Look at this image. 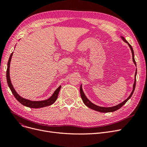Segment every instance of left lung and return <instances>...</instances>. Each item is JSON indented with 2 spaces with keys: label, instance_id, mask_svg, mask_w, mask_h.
<instances>
[{
  "label": "left lung",
  "instance_id": "8db88e82",
  "mask_svg": "<svg viewBox=\"0 0 147 147\" xmlns=\"http://www.w3.org/2000/svg\"><path fill=\"white\" fill-rule=\"evenodd\" d=\"M121 38L123 39V40L125 42H126L127 43H128V42L126 41V40L123 37H121ZM129 46L131 50V51H132V59H133V62H134V64L136 65V63L135 61V59H134V51H133V49L131 47V45H130L129 43H128ZM136 74H137V69H136V74H135V81H134V85H133V90H132V91L131 92V94H130V96L128 97V98L126 99L125 100L123 101V102H121V104H119L116 106H114V107H99V106H97L94 104H92L91 102H90V100H89L87 97H86V96L84 95V92L83 91V90H82V85L80 86V94H81V97H82V99L84 102V104H85L88 107L90 108L92 110H94L96 111H97V112H102V113H107V112H115V111H116L117 110H118L119 109H120L121 107L123 105H124V104H126V102L129 99L132 94L133 92H134V90H135V87H136Z\"/></svg>",
  "mask_w": 147,
  "mask_h": 147
}]
</instances>
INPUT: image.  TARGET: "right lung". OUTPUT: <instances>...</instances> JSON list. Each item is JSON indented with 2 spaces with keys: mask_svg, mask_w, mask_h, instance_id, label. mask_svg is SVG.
Returning <instances> with one entry per match:
<instances>
[{
  "mask_svg": "<svg viewBox=\"0 0 147 147\" xmlns=\"http://www.w3.org/2000/svg\"><path fill=\"white\" fill-rule=\"evenodd\" d=\"M13 55V53L11 54L9 59L8 61V64H7V80L8 85L9 86L10 90L11 91L12 94L13 96H15L16 100L18 101L21 104L23 105L28 107L30 108H34V109H37V108H42L44 107H47L53 104L54 102L56 100L57 96H58V94L59 92V91L61 90V86H59L56 89V90L53 93V94L48 99L45 100H41V101H31L28 99H26L21 97L19 94H18V93L15 90L14 88L13 87L12 84L10 81V61L11 59V57Z\"/></svg>",
  "mask_w": 147,
  "mask_h": 147,
  "instance_id": "1",
  "label": "right lung"
}]
</instances>
